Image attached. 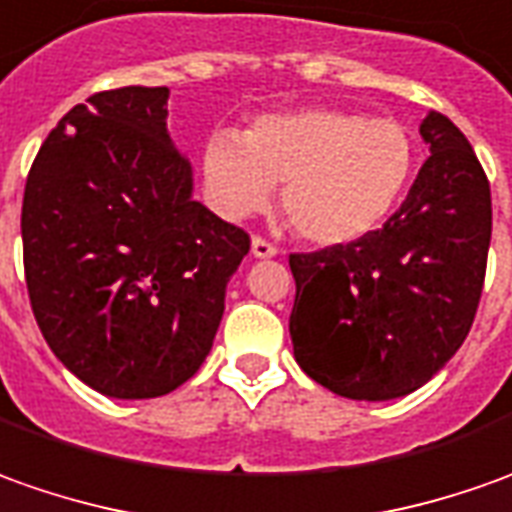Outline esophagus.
<instances>
[{
  "mask_svg": "<svg viewBox=\"0 0 512 512\" xmlns=\"http://www.w3.org/2000/svg\"><path fill=\"white\" fill-rule=\"evenodd\" d=\"M250 250H253V256H256V259H270V256H276V253H279V248H276L273 242H267L264 236H253V245H250Z\"/></svg>",
  "mask_w": 512,
  "mask_h": 512,
  "instance_id": "1",
  "label": "esophagus"
}]
</instances>
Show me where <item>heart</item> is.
<instances>
[{"instance_id":"1","label":"heart","mask_w":512,"mask_h":512,"mask_svg":"<svg viewBox=\"0 0 512 512\" xmlns=\"http://www.w3.org/2000/svg\"><path fill=\"white\" fill-rule=\"evenodd\" d=\"M205 183L228 216L262 211L281 191L290 225L318 245H346L392 214L414 171L403 123L346 109L267 115L245 137L216 132L202 152Z\"/></svg>"}]
</instances>
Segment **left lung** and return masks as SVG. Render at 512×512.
Here are the masks:
<instances>
[{"label": "left lung", "mask_w": 512, "mask_h": 512, "mask_svg": "<svg viewBox=\"0 0 512 512\" xmlns=\"http://www.w3.org/2000/svg\"><path fill=\"white\" fill-rule=\"evenodd\" d=\"M406 202L346 245L290 253L298 366L329 392L392 400L440 372L471 332L488 270L490 183L468 137L442 112Z\"/></svg>", "instance_id": "8db88e82"}]
</instances>
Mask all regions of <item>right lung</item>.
Wrapping results in <instances>:
<instances>
[{"label": "right lung", "mask_w": 512, "mask_h": 512, "mask_svg": "<svg viewBox=\"0 0 512 512\" xmlns=\"http://www.w3.org/2000/svg\"><path fill=\"white\" fill-rule=\"evenodd\" d=\"M166 87L72 106L22 202L27 296L56 358L95 392L146 400L197 375L250 236L191 200Z\"/></svg>", "instance_id": "right-lung-1"}]
</instances>
